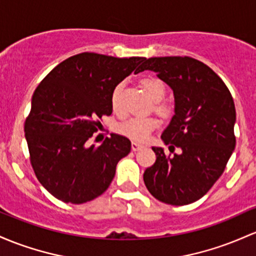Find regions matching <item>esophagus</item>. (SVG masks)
<instances>
[{
	"label": "esophagus",
	"mask_w": 256,
	"mask_h": 256,
	"mask_svg": "<svg viewBox=\"0 0 256 256\" xmlns=\"http://www.w3.org/2000/svg\"><path fill=\"white\" fill-rule=\"evenodd\" d=\"M143 147H144V146L140 144V143H137V142H132V143H131V148H132V150H134V152L142 150Z\"/></svg>",
	"instance_id": "34e87169"
}]
</instances>
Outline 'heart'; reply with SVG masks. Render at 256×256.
<instances>
[{"label": "heart", "mask_w": 256, "mask_h": 256, "mask_svg": "<svg viewBox=\"0 0 256 256\" xmlns=\"http://www.w3.org/2000/svg\"><path fill=\"white\" fill-rule=\"evenodd\" d=\"M141 85L147 94L154 102H159L164 98L166 94V86L162 80L156 76H147L141 80ZM120 90L122 86H116L112 92L110 96V106L114 113H122L120 109ZM156 110L160 113H166L168 106L165 104H156ZM158 128V120L156 118H130L128 120H124L120 124H118L116 131L122 136L132 140L136 142H144L150 136L156 128Z\"/></svg>", "instance_id": "1"}]
</instances>
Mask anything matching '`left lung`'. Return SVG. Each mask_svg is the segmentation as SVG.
Wrapping results in <instances>:
<instances>
[{"label":"left lung","mask_w":256,"mask_h":256,"mask_svg":"<svg viewBox=\"0 0 256 256\" xmlns=\"http://www.w3.org/2000/svg\"><path fill=\"white\" fill-rule=\"evenodd\" d=\"M143 70L156 72L175 96V115L162 134L172 154L152 148L156 160L143 174L144 184L162 203L187 206L214 186L234 150V102L221 78L194 58L153 57Z\"/></svg>","instance_id":"1"}]
</instances>
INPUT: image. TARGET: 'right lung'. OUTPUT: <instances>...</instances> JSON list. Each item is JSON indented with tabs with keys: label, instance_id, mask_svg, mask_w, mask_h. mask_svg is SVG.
Returning a JSON list of instances; mask_svg holds the SVG:
<instances>
[{
	"label": "right lung",
	"instance_id": "right-lung-1",
	"mask_svg": "<svg viewBox=\"0 0 256 256\" xmlns=\"http://www.w3.org/2000/svg\"><path fill=\"white\" fill-rule=\"evenodd\" d=\"M143 57L116 58L84 52L53 68L32 94L24 124L36 178L64 203L82 204L106 192L119 160L131 150L126 137L113 134L100 146L87 141L110 115V96Z\"/></svg>",
	"mask_w": 256,
	"mask_h": 256
}]
</instances>
